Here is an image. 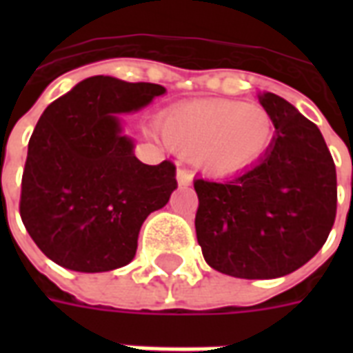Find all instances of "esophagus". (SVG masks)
Returning <instances> with one entry per match:
<instances>
[{
	"instance_id": "34e87169",
	"label": "esophagus",
	"mask_w": 353,
	"mask_h": 353,
	"mask_svg": "<svg viewBox=\"0 0 353 353\" xmlns=\"http://www.w3.org/2000/svg\"><path fill=\"white\" fill-rule=\"evenodd\" d=\"M177 183L181 185V187H187L192 183V174L187 170V168H177Z\"/></svg>"
}]
</instances>
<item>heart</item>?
Listing matches in <instances>:
<instances>
[{"mask_svg":"<svg viewBox=\"0 0 353 353\" xmlns=\"http://www.w3.org/2000/svg\"><path fill=\"white\" fill-rule=\"evenodd\" d=\"M161 132L172 148L198 168L227 176L254 165L273 137V119L262 106L240 101H199L168 110Z\"/></svg>","mask_w":353,"mask_h":353,"instance_id":"obj_1","label":"heart"}]
</instances>
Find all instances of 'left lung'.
Masks as SVG:
<instances>
[{"label":"left lung","mask_w":353,"mask_h":353,"mask_svg":"<svg viewBox=\"0 0 353 353\" xmlns=\"http://www.w3.org/2000/svg\"><path fill=\"white\" fill-rule=\"evenodd\" d=\"M258 99L276 130L262 159L223 181H194L205 262L249 280L284 276L310 262L337 214V172L321 130L282 97Z\"/></svg>","instance_id":"1"}]
</instances>
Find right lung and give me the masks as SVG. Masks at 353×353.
Instances as JSON below:
<instances>
[{"instance_id":"obj_1","label":"right lung","mask_w":353,"mask_h":353,"mask_svg":"<svg viewBox=\"0 0 353 353\" xmlns=\"http://www.w3.org/2000/svg\"><path fill=\"white\" fill-rule=\"evenodd\" d=\"M165 91L99 74L47 106L30 135L19 216L54 263L102 273L133 260L143 221L177 187L176 165L141 163L115 115Z\"/></svg>"}]
</instances>
